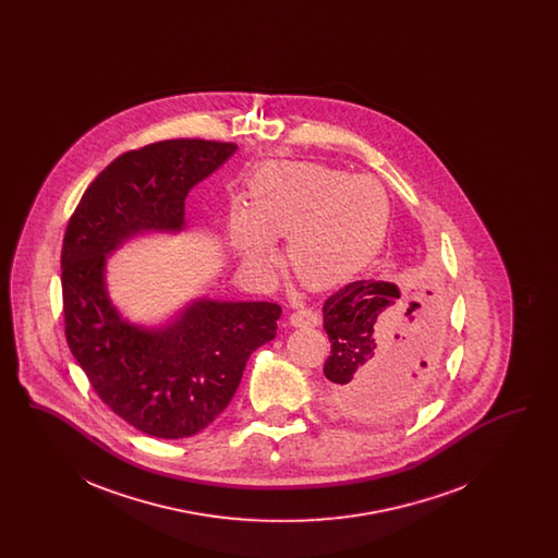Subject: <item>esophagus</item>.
Wrapping results in <instances>:
<instances>
[{"mask_svg":"<svg viewBox=\"0 0 558 558\" xmlns=\"http://www.w3.org/2000/svg\"><path fill=\"white\" fill-rule=\"evenodd\" d=\"M291 324L292 326H296V328H312V326H318V312H314V310H310V307H301V310L292 312Z\"/></svg>","mask_w":558,"mask_h":558,"instance_id":"34e87169","label":"esophagus"}]
</instances>
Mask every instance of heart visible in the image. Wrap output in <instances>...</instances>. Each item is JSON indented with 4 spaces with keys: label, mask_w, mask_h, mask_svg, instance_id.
Here are the masks:
<instances>
[{
    "label": "heart",
    "mask_w": 558,
    "mask_h": 558,
    "mask_svg": "<svg viewBox=\"0 0 558 558\" xmlns=\"http://www.w3.org/2000/svg\"><path fill=\"white\" fill-rule=\"evenodd\" d=\"M389 205L371 178L318 162L278 160L251 180V209H234L230 230L246 264L269 269L278 262L274 239H289L287 264L310 289L349 280L378 251Z\"/></svg>",
    "instance_id": "obj_1"
}]
</instances>
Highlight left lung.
Segmentation results:
<instances>
[{
	"label": "left lung",
	"instance_id": "obj_1",
	"mask_svg": "<svg viewBox=\"0 0 558 558\" xmlns=\"http://www.w3.org/2000/svg\"><path fill=\"white\" fill-rule=\"evenodd\" d=\"M428 296L408 299L385 280H357L328 296L326 393L343 416L387 425L425 399L444 335V312Z\"/></svg>",
	"mask_w": 558,
	"mask_h": 558
}]
</instances>
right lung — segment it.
<instances>
[{
  "label": "right lung",
  "instance_id": "1",
  "mask_svg": "<svg viewBox=\"0 0 558 558\" xmlns=\"http://www.w3.org/2000/svg\"><path fill=\"white\" fill-rule=\"evenodd\" d=\"M236 148L180 137L123 153L83 192L62 240L66 343L98 398L160 439L190 437L226 410L248 355L276 337L282 307L203 301L167 330H140L108 303L105 257L140 230H180L187 190Z\"/></svg>",
  "mask_w": 558,
  "mask_h": 558
}]
</instances>
